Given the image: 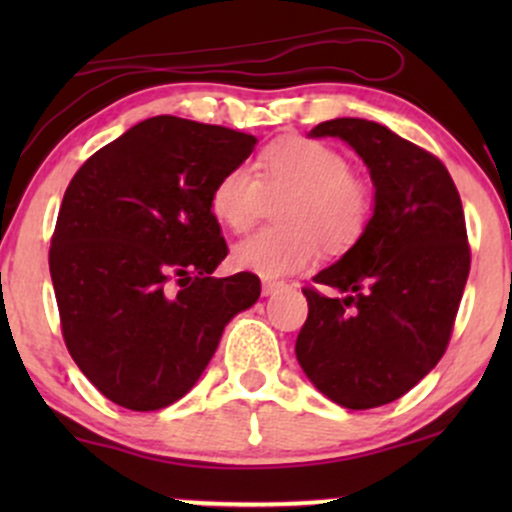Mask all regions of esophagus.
Returning a JSON list of instances; mask_svg holds the SVG:
<instances>
[{
	"label": "esophagus",
	"mask_w": 512,
	"mask_h": 512,
	"mask_svg": "<svg viewBox=\"0 0 512 512\" xmlns=\"http://www.w3.org/2000/svg\"><path fill=\"white\" fill-rule=\"evenodd\" d=\"M284 284H279V281H264L262 284V296H272V293H276L281 289Z\"/></svg>",
	"instance_id": "obj_1"
}]
</instances>
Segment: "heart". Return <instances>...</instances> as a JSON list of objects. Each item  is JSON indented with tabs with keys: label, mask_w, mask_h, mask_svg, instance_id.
<instances>
[{
	"label": "heart",
	"mask_w": 512,
	"mask_h": 512,
	"mask_svg": "<svg viewBox=\"0 0 512 512\" xmlns=\"http://www.w3.org/2000/svg\"><path fill=\"white\" fill-rule=\"evenodd\" d=\"M264 190H293L281 211L289 228H262L238 240L231 262L240 272L267 281L313 267L320 238L330 248L351 245L370 216L366 187L351 178L346 158L313 139H279L262 151L255 168L240 163L226 170L211 190V214L223 226L243 231L255 221Z\"/></svg>",
	"instance_id": "b5f03b06"
}]
</instances>
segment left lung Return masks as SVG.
I'll return each mask as SVG.
<instances>
[{
	"label": "left lung",
	"mask_w": 512,
	"mask_h": 512,
	"mask_svg": "<svg viewBox=\"0 0 512 512\" xmlns=\"http://www.w3.org/2000/svg\"><path fill=\"white\" fill-rule=\"evenodd\" d=\"M308 137H337L373 180V216L332 267L313 276L342 296L303 289L296 358L317 390L373 409L424 380L450 342L469 276L464 211L448 168L380 122L337 117Z\"/></svg>",
	"instance_id": "1"
}]
</instances>
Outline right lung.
I'll return each instance as SVG.
<instances>
[{"mask_svg": "<svg viewBox=\"0 0 512 512\" xmlns=\"http://www.w3.org/2000/svg\"><path fill=\"white\" fill-rule=\"evenodd\" d=\"M255 144L236 129L158 115L69 182L50 276L69 354L110 402L132 411L178 402L228 322L260 298L255 274L211 276L228 255L211 190Z\"/></svg>", "mask_w": 512, "mask_h": 512, "instance_id": "add662e5", "label": "right lung"}]
</instances>
